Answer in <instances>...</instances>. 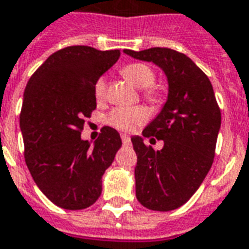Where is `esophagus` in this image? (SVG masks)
I'll list each match as a JSON object with an SVG mask.
<instances>
[{
  "instance_id": "34e87169",
  "label": "esophagus",
  "mask_w": 249,
  "mask_h": 249,
  "mask_svg": "<svg viewBox=\"0 0 249 249\" xmlns=\"http://www.w3.org/2000/svg\"><path fill=\"white\" fill-rule=\"evenodd\" d=\"M122 142L124 143V145H127V143H130V137H128L127 134H122Z\"/></svg>"
}]
</instances>
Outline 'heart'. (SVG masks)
Masks as SVG:
<instances>
[{"mask_svg": "<svg viewBox=\"0 0 249 249\" xmlns=\"http://www.w3.org/2000/svg\"><path fill=\"white\" fill-rule=\"evenodd\" d=\"M123 77L130 81L134 87L140 89H149L145 90V96L149 100H157V93L150 89L154 84L156 75L154 71L145 63H130L126 65L122 69ZM107 92V82L106 78L100 77L95 84V95L99 100H102ZM147 119V112L145 108L142 107H121L115 108L114 111L108 116V122L111 126H114L122 131H133L134 128L143 124Z\"/></svg>", "mask_w": 249, "mask_h": 249, "instance_id": "1", "label": "heart"}]
</instances>
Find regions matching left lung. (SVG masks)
<instances>
[{"mask_svg":"<svg viewBox=\"0 0 249 249\" xmlns=\"http://www.w3.org/2000/svg\"><path fill=\"white\" fill-rule=\"evenodd\" d=\"M134 59L153 62L168 81L167 102L142 135L164 141L161 150L131 137L137 153L135 195L149 210L183 206L199 188L214 160L221 111L207 75L184 54L165 47L133 51Z\"/></svg>","mask_w":249,"mask_h":249,"instance_id":"1","label":"left lung"}]
</instances>
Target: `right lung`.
Segmentation results:
<instances>
[{
	"mask_svg": "<svg viewBox=\"0 0 249 249\" xmlns=\"http://www.w3.org/2000/svg\"><path fill=\"white\" fill-rule=\"evenodd\" d=\"M119 50L70 46L50 55L24 92L20 127L31 176L54 205L66 210L92 206L102 178L122 146L106 126L93 142L81 140L85 118L96 108V81L114 65Z\"/></svg>",
	"mask_w": 249,
	"mask_h": 249,
	"instance_id": "1",
	"label": "right lung"
}]
</instances>
